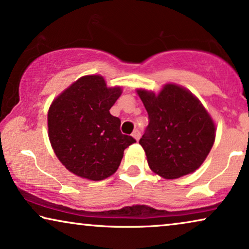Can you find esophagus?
I'll use <instances>...</instances> for the list:
<instances>
[{
  "mask_svg": "<svg viewBox=\"0 0 249 249\" xmlns=\"http://www.w3.org/2000/svg\"><path fill=\"white\" fill-rule=\"evenodd\" d=\"M132 137H134L136 141H138V139L141 138V132H139L138 129H136V130H134V132H132Z\"/></svg>",
  "mask_w": 249,
  "mask_h": 249,
  "instance_id": "1",
  "label": "esophagus"
}]
</instances>
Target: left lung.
Listing matches in <instances>:
<instances>
[{
  "mask_svg": "<svg viewBox=\"0 0 249 249\" xmlns=\"http://www.w3.org/2000/svg\"><path fill=\"white\" fill-rule=\"evenodd\" d=\"M137 93L149 121L139 144L152 171L165 179L196 171L215 139V124L198 98L176 84L164 85L158 95Z\"/></svg>",
  "mask_w": 249,
  "mask_h": 249,
  "instance_id": "obj_1",
  "label": "left lung"
}]
</instances>
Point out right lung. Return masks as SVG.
Listing matches in <instances>:
<instances>
[{
    "instance_id": "add662e5",
    "label": "right lung",
    "mask_w": 249,
    "mask_h": 249,
    "mask_svg": "<svg viewBox=\"0 0 249 249\" xmlns=\"http://www.w3.org/2000/svg\"><path fill=\"white\" fill-rule=\"evenodd\" d=\"M120 87H107L97 74L81 77L51 104L49 138L60 162L81 178L103 180L113 175L124 151L136 142L120 131V119L110 108Z\"/></svg>"
}]
</instances>
